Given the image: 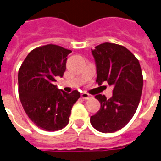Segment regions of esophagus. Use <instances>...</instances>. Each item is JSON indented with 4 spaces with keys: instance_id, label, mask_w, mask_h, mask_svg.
Here are the masks:
<instances>
[{
    "instance_id": "1",
    "label": "esophagus",
    "mask_w": 161,
    "mask_h": 161,
    "mask_svg": "<svg viewBox=\"0 0 161 161\" xmlns=\"http://www.w3.org/2000/svg\"><path fill=\"white\" fill-rule=\"evenodd\" d=\"M81 98L83 99H88V98H91V96L87 93H81Z\"/></svg>"
}]
</instances>
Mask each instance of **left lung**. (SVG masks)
I'll return each mask as SVG.
<instances>
[{
	"instance_id": "1",
	"label": "left lung",
	"mask_w": 161,
	"mask_h": 161,
	"mask_svg": "<svg viewBox=\"0 0 161 161\" xmlns=\"http://www.w3.org/2000/svg\"><path fill=\"white\" fill-rule=\"evenodd\" d=\"M96 64L98 85H113V96L107 99L97 94L100 109L91 116L90 123L102 133H114L130 122L140 103L143 76L140 63L126 47L104 42L92 51Z\"/></svg>"
}]
</instances>
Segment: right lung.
<instances>
[{
	"instance_id": "1",
	"label": "right lung",
	"mask_w": 161,
	"mask_h": 161,
	"mask_svg": "<svg viewBox=\"0 0 161 161\" xmlns=\"http://www.w3.org/2000/svg\"><path fill=\"white\" fill-rule=\"evenodd\" d=\"M72 51L49 44L29 53L18 72L20 100L29 119L47 131L62 130L69 122L73 104L80 93H68L54 85L63 77Z\"/></svg>"
}]
</instances>
